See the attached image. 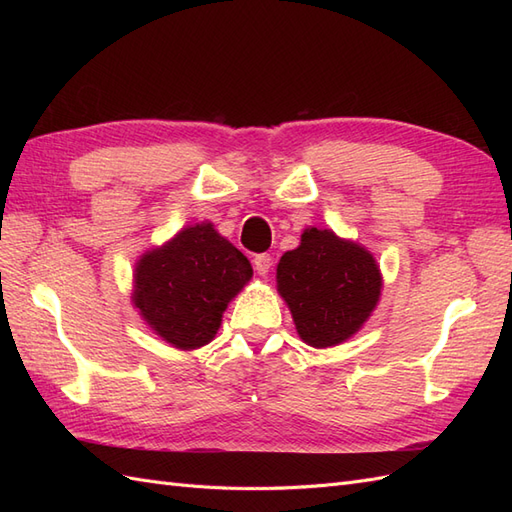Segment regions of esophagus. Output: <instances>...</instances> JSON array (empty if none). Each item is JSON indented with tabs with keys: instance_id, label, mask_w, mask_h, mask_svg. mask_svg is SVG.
<instances>
[{
	"instance_id": "esophagus-1",
	"label": "esophagus",
	"mask_w": 512,
	"mask_h": 512,
	"mask_svg": "<svg viewBox=\"0 0 512 512\" xmlns=\"http://www.w3.org/2000/svg\"><path fill=\"white\" fill-rule=\"evenodd\" d=\"M271 267H273V258H271L269 254H258V256H254V269H256L258 275L267 277L269 271H271Z\"/></svg>"
}]
</instances>
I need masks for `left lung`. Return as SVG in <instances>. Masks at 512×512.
I'll return each instance as SVG.
<instances>
[{"label": "left lung", "mask_w": 512, "mask_h": 512, "mask_svg": "<svg viewBox=\"0 0 512 512\" xmlns=\"http://www.w3.org/2000/svg\"><path fill=\"white\" fill-rule=\"evenodd\" d=\"M275 280L301 342L312 348L348 342L374 314L382 294L374 254L331 228H305L299 247L277 262Z\"/></svg>", "instance_id": "8db88e82"}]
</instances>
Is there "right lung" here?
I'll return each instance as SVG.
<instances>
[{"label":"right lung","mask_w":512,"mask_h":512,"mask_svg":"<svg viewBox=\"0 0 512 512\" xmlns=\"http://www.w3.org/2000/svg\"><path fill=\"white\" fill-rule=\"evenodd\" d=\"M254 269L211 222L181 228L136 260L132 303L168 346L190 352L213 342L228 303Z\"/></svg>","instance_id":"right-lung-1"}]
</instances>
